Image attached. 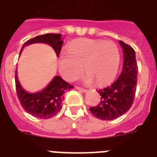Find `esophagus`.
Listing matches in <instances>:
<instances>
[{"instance_id": "obj_1", "label": "esophagus", "mask_w": 157, "mask_h": 157, "mask_svg": "<svg viewBox=\"0 0 157 157\" xmlns=\"http://www.w3.org/2000/svg\"><path fill=\"white\" fill-rule=\"evenodd\" d=\"M76 90H78L79 91H81V92H83V93H85V92H86V91H87V90H86V89L81 88V87H79V86H76Z\"/></svg>"}]
</instances>
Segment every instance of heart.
<instances>
[{
	"mask_svg": "<svg viewBox=\"0 0 157 157\" xmlns=\"http://www.w3.org/2000/svg\"><path fill=\"white\" fill-rule=\"evenodd\" d=\"M121 63L119 48L112 40L77 39L67 45L59 57V68L64 79L74 81L84 71L87 72L86 83L95 81L103 86L117 76Z\"/></svg>",
	"mask_w": 157,
	"mask_h": 157,
	"instance_id": "heart-1",
	"label": "heart"
}]
</instances>
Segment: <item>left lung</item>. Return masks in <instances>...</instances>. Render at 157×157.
<instances>
[{"label": "left lung", "instance_id": "obj_1", "mask_svg": "<svg viewBox=\"0 0 157 157\" xmlns=\"http://www.w3.org/2000/svg\"><path fill=\"white\" fill-rule=\"evenodd\" d=\"M124 53V63L121 75L114 83L97 90L101 101L95 107H90L91 113L98 119H117L129 110L134 102L137 86L138 65L134 50L121 40L119 41Z\"/></svg>", "mask_w": 157, "mask_h": 157}]
</instances>
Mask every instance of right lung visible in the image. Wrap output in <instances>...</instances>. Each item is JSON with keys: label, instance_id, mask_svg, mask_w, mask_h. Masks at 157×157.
Wrapping results in <instances>:
<instances>
[{"label": "right lung", "instance_id": "add662e5", "mask_svg": "<svg viewBox=\"0 0 157 157\" xmlns=\"http://www.w3.org/2000/svg\"><path fill=\"white\" fill-rule=\"evenodd\" d=\"M63 40L61 34L47 33L32 38L23 44L20 53L25 46L34 43H46L53 48L59 57L61 51ZM15 87L18 100L26 112L40 119H49L54 117L62 108L63 94L70 89L73 88L59 76H54L51 82L41 91L28 93L19 84L15 71Z\"/></svg>", "mask_w": 157, "mask_h": 157}]
</instances>
